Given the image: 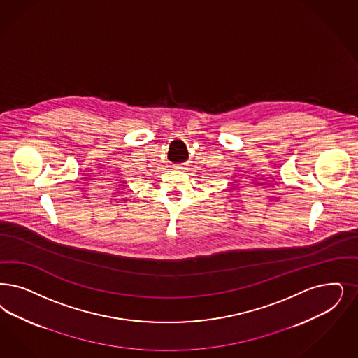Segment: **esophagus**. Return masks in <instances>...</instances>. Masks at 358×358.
<instances>
[{"mask_svg":"<svg viewBox=\"0 0 358 358\" xmlns=\"http://www.w3.org/2000/svg\"><path fill=\"white\" fill-rule=\"evenodd\" d=\"M187 166H189V162H181V164L174 165V168L178 169V171H185V169H187Z\"/></svg>","mask_w":358,"mask_h":358,"instance_id":"esophagus-1","label":"esophagus"}]
</instances>
